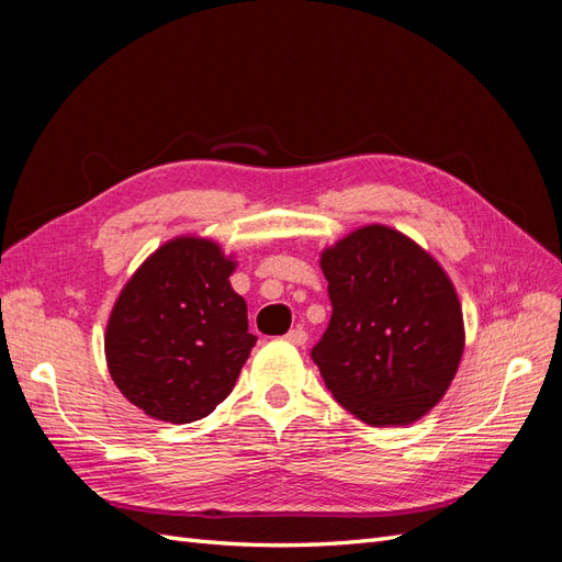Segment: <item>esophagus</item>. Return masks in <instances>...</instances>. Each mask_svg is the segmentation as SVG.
<instances>
[{
	"mask_svg": "<svg viewBox=\"0 0 562 562\" xmlns=\"http://www.w3.org/2000/svg\"><path fill=\"white\" fill-rule=\"evenodd\" d=\"M285 339H288V342H293L295 347H304V345H307V330H302V328H293L291 333L285 335Z\"/></svg>",
	"mask_w": 562,
	"mask_h": 562,
	"instance_id": "esophagus-1",
	"label": "esophagus"
}]
</instances>
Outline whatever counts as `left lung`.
<instances>
[{
    "label": "left lung",
    "mask_w": 562,
    "mask_h": 562,
    "mask_svg": "<svg viewBox=\"0 0 562 562\" xmlns=\"http://www.w3.org/2000/svg\"><path fill=\"white\" fill-rule=\"evenodd\" d=\"M333 316L312 359L370 427H405L446 396L464 353L457 291L431 255L386 225L321 250Z\"/></svg>",
    "instance_id": "8db88e82"
}]
</instances>
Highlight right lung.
<instances>
[{
	"instance_id": "add662e5",
	"label": "right lung",
	"mask_w": 562,
	"mask_h": 562,
	"mask_svg": "<svg viewBox=\"0 0 562 562\" xmlns=\"http://www.w3.org/2000/svg\"><path fill=\"white\" fill-rule=\"evenodd\" d=\"M236 262L203 236H176L135 269L105 330L108 370L151 419L190 424L223 403L258 337L229 277Z\"/></svg>"
}]
</instances>
